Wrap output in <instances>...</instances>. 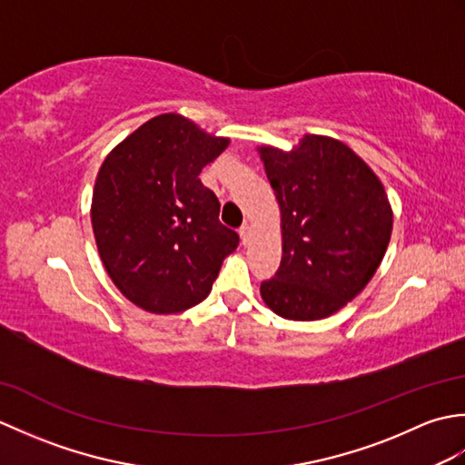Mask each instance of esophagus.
<instances>
[{"mask_svg":"<svg viewBox=\"0 0 465 465\" xmlns=\"http://www.w3.org/2000/svg\"><path fill=\"white\" fill-rule=\"evenodd\" d=\"M250 232H252V227H250L248 223H243V225L240 227V238H242V243H243V245H248V242H250Z\"/></svg>","mask_w":465,"mask_h":465,"instance_id":"obj_1","label":"esophagus"}]
</instances>
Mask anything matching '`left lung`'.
I'll list each match as a JSON object with an SVG mask.
<instances>
[{
  "mask_svg": "<svg viewBox=\"0 0 465 465\" xmlns=\"http://www.w3.org/2000/svg\"><path fill=\"white\" fill-rule=\"evenodd\" d=\"M260 155L282 212V263L262 298L285 320L328 318L380 268L393 223L388 195L333 137L305 135L292 152L263 145Z\"/></svg>",
  "mask_w": 465,
  "mask_h": 465,
  "instance_id": "1",
  "label": "left lung"
}]
</instances>
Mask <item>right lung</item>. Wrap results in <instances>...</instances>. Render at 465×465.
Wrapping results in <instances>:
<instances>
[{
  "mask_svg": "<svg viewBox=\"0 0 465 465\" xmlns=\"http://www.w3.org/2000/svg\"><path fill=\"white\" fill-rule=\"evenodd\" d=\"M230 140L163 114L127 135L97 173L92 225L97 252L127 300L177 313L207 298L240 235L220 222L203 167Z\"/></svg>",
  "mask_w": 465,
  "mask_h": 465,
  "instance_id": "add662e5",
  "label": "right lung"
}]
</instances>
